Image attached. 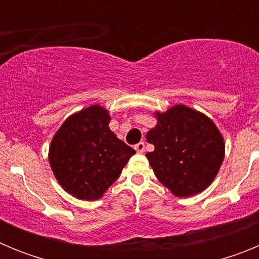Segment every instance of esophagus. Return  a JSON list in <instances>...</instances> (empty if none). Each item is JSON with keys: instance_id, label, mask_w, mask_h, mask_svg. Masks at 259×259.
<instances>
[{"instance_id": "esophagus-1", "label": "esophagus", "mask_w": 259, "mask_h": 259, "mask_svg": "<svg viewBox=\"0 0 259 259\" xmlns=\"http://www.w3.org/2000/svg\"><path fill=\"white\" fill-rule=\"evenodd\" d=\"M135 149H136L137 153H144L145 152V144L143 141H140V143L135 145Z\"/></svg>"}]
</instances>
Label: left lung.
<instances>
[{"label":"left lung","instance_id":"obj_1","mask_svg":"<svg viewBox=\"0 0 259 259\" xmlns=\"http://www.w3.org/2000/svg\"><path fill=\"white\" fill-rule=\"evenodd\" d=\"M157 120L146 135L154 145L146 157L157 179L179 197L206 189L224 158L223 137L217 125L184 105L158 113Z\"/></svg>","mask_w":259,"mask_h":259}]
</instances>
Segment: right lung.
<instances>
[{"label": "right lung", "instance_id": "obj_1", "mask_svg": "<svg viewBox=\"0 0 259 259\" xmlns=\"http://www.w3.org/2000/svg\"><path fill=\"white\" fill-rule=\"evenodd\" d=\"M109 122L107 110L93 105L66 119L50 144L53 172L79 200L102 197L136 153L110 131Z\"/></svg>", "mask_w": 259, "mask_h": 259}]
</instances>
